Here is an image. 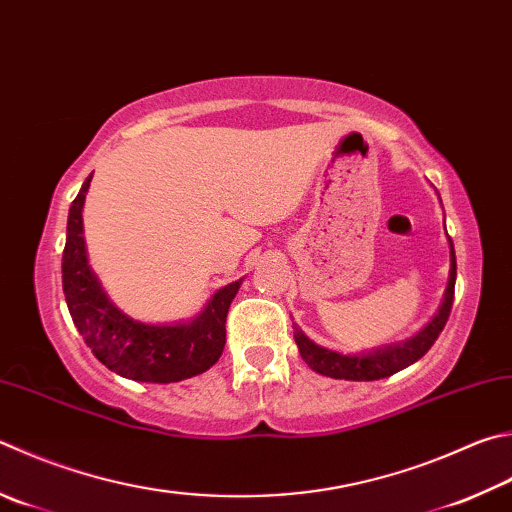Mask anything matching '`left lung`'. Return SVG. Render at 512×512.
I'll return each instance as SVG.
<instances>
[{"label": "left lung", "instance_id": "8db88e82", "mask_svg": "<svg viewBox=\"0 0 512 512\" xmlns=\"http://www.w3.org/2000/svg\"><path fill=\"white\" fill-rule=\"evenodd\" d=\"M454 282H457V257H454V246H452V268H450L448 291H445V302L441 304V311L436 313V318L427 324L421 333H416L412 340L403 342V345H394L374 353H367V356H342L338 351H329L320 345H315V342L306 338L300 329L293 327L300 356L313 371H318V374L329 376V378L380 380V378L392 376L396 371L410 367L418 358H423L434 345V340L439 338V333L443 331L452 311Z\"/></svg>", "mask_w": 512, "mask_h": 512}]
</instances>
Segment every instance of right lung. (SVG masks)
Instances as JSON below:
<instances>
[{
    "mask_svg": "<svg viewBox=\"0 0 512 512\" xmlns=\"http://www.w3.org/2000/svg\"><path fill=\"white\" fill-rule=\"evenodd\" d=\"M94 176V172H91ZM91 176L73 199L62 253V291L73 324L107 369L141 383H179L210 369L226 347V315L239 282L212 295L206 311L190 324L154 327L120 313L107 300L87 264L82 206Z\"/></svg>",
    "mask_w": 512,
    "mask_h": 512,
    "instance_id": "right-lung-1",
    "label": "right lung"
}]
</instances>
